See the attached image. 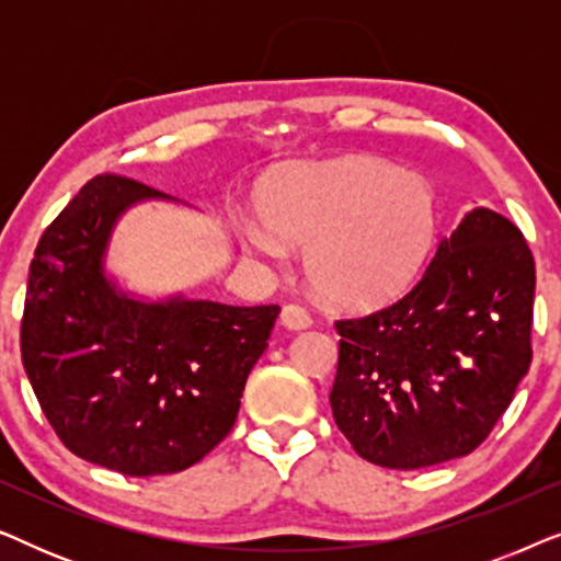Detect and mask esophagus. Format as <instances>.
Masks as SVG:
<instances>
[{"mask_svg":"<svg viewBox=\"0 0 561 561\" xmlns=\"http://www.w3.org/2000/svg\"><path fill=\"white\" fill-rule=\"evenodd\" d=\"M280 321H283V327H288V329H306V327L313 324L311 313L306 311L301 304H286V306H283Z\"/></svg>","mask_w":561,"mask_h":561,"instance_id":"obj_1","label":"esophagus"}]
</instances>
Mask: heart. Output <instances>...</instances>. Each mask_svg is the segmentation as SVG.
<instances>
[{
	"mask_svg": "<svg viewBox=\"0 0 561 561\" xmlns=\"http://www.w3.org/2000/svg\"><path fill=\"white\" fill-rule=\"evenodd\" d=\"M260 211L263 221L242 225L248 248L283 260V237L306 244L313 288L342 306L401 294L436 237V198L424 175L367 156L275 173L260 191Z\"/></svg>",
	"mask_w": 561,
	"mask_h": 561,
	"instance_id": "heart-1",
	"label": "heart"
}]
</instances>
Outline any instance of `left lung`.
<instances>
[{"mask_svg": "<svg viewBox=\"0 0 561 561\" xmlns=\"http://www.w3.org/2000/svg\"><path fill=\"white\" fill-rule=\"evenodd\" d=\"M534 288L526 237L480 206L409 294L336 321L329 403L357 455L419 470L478 449L531 365Z\"/></svg>", "mask_w": 561, "mask_h": 561, "instance_id": "left-lung-1", "label": "left lung"}]
</instances>
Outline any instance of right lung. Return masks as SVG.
<instances>
[{"label":"right lung","mask_w":561,"mask_h":561,"mask_svg":"<svg viewBox=\"0 0 561 561\" xmlns=\"http://www.w3.org/2000/svg\"><path fill=\"white\" fill-rule=\"evenodd\" d=\"M165 198L94 175L50 221L30 263L22 365L58 439L87 462L150 478L196 465L232 432L280 306L142 304L102 273L114 221Z\"/></svg>","instance_id":"add662e5"}]
</instances>
